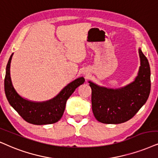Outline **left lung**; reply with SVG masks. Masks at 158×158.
<instances>
[{"label": "left lung", "mask_w": 158, "mask_h": 158, "mask_svg": "<svg viewBox=\"0 0 158 158\" xmlns=\"http://www.w3.org/2000/svg\"><path fill=\"white\" fill-rule=\"evenodd\" d=\"M140 67L134 81L119 88H110L89 81L92 89V109L95 119L105 124L128 121L145 104L150 93V67L139 49Z\"/></svg>", "instance_id": "1"}]
</instances>
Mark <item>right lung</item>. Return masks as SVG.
Wrapping results in <instances>:
<instances>
[{"label":"right lung","mask_w":158,"mask_h":158,"mask_svg":"<svg viewBox=\"0 0 158 158\" xmlns=\"http://www.w3.org/2000/svg\"><path fill=\"white\" fill-rule=\"evenodd\" d=\"M13 54L8 61L4 80L6 96L10 105L29 123L41 125L57 123L63 114L67 100L79 86L85 82L84 77L77 78L70 82L50 100L41 102L30 101L19 95L11 81L10 66Z\"/></svg>","instance_id":"obj_1"}]
</instances>
